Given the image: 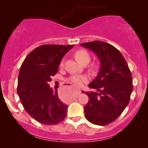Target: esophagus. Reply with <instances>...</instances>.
I'll list each match as a JSON object with an SVG mask.
<instances>
[{
    "label": "esophagus",
    "mask_w": 148,
    "mask_h": 148,
    "mask_svg": "<svg viewBox=\"0 0 148 148\" xmlns=\"http://www.w3.org/2000/svg\"><path fill=\"white\" fill-rule=\"evenodd\" d=\"M81 90H77V92H76V93L74 94V96H73V99H77V97L79 96V95H80V94H81Z\"/></svg>",
    "instance_id": "34e87169"
}]
</instances>
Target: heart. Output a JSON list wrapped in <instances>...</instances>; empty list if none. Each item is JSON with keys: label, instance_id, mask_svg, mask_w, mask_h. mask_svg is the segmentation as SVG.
Returning a JSON list of instances; mask_svg holds the SVG:
<instances>
[{"label": "heart", "instance_id": "b5f03b06", "mask_svg": "<svg viewBox=\"0 0 148 148\" xmlns=\"http://www.w3.org/2000/svg\"><path fill=\"white\" fill-rule=\"evenodd\" d=\"M75 57L77 58V60L80 62L81 64L88 63L90 60V54L89 52L85 49H79L77 50L75 52ZM64 61L62 60L61 62L60 66H63ZM69 81L73 84H74L77 86H81L83 83L86 82L87 81V79L86 77L82 75H72L69 77Z\"/></svg>", "mask_w": 148, "mask_h": 148}]
</instances>
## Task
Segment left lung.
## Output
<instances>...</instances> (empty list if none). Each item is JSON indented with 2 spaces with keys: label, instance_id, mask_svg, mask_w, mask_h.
<instances>
[{
  "label": "left lung",
  "instance_id": "left-lung-1",
  "mask_svg": "<svg viewBox=\"0 0 148 148\" xmlns=\"http://www.w3.org/2000/svg\"><path fill=\"white\" fill-rule=\"evenodd\" d=\"M81 46L93 51L101 64L97 77L89 84L97 92H84L89 97L85 117L95 125H109L129 104L133 89L132 74L120 51L111 44L95 41Z\"/></svg>",
  "mask_w": 148,
  "mask_h": 148
}]
</instances>
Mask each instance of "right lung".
<instances>
[{
	"instance_id": "right-lung-1",
	"label": "right lung",
	"mask_w": 148,
	"mask_h": 148,
	"mask_svg": "<svg viewBox=\"0 0 148 148\" xmlns=\"http://www.w3.org/2000/svg\"><path fill=\"white\" fill-rule=\"evenodd\" d=\"M74 45L45 44L30 52L21 66L17 93L25 110L39 123L53 125L65 119L68 106L59 99L49 82L62 58Z\"/></svg>"
}]
</instances>
